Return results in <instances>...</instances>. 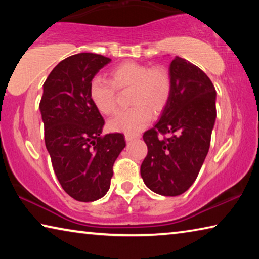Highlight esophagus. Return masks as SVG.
Returning a JSON list of instances; mask_svg holds the SVG:
<instances>
[{
  "label": "esophagus",
  "instance_id": "obj_1",
  "mask_svg": "<svg viewBox=\"0 0 259 259\" xmlns=\"http://www.w3.org/2000/svg\"><path fill=\"white\" fill-rule=\"evenodd\" d=\"M125 137V140L126 142H131V140H134V139H136V138H138L139 136H133V135H125L124 136Z\"/></svg>",
  "mask_w": 259,
  "mask_h": 259
}]
</instances>
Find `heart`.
<instances>
[{
  "instance_id": "obj_1",
  "label": "heart",
  "mask_w": 259,
  "mask_h": 259,
  "mask_svg": "<svg viewBox=\"0 0 259 259\" xmlns=\"http://www.w3.org/2000/svg\"><path fill=\"white\" fill-rule=\"evenodd\" d=\"M133 89L130 104L134 107L117 112L108 122L109 130L136 135L168 104L171 81L163 68L128 61L112 69L111 81L95 77L90 83L91 102L100 113L109 115L116 108V89Z\"/></svg>"
}]
</instances>
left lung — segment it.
Returning <instances> with one entry per match:
<instances>
[{
	"label": "left lung",
	"mask_w": 259,
	"mask_h": 259,
	"mask_svg": "<svg viewBox=\"0 0 259 259\" xmlns=\"http://www.w3.org/2000/svg\"><path fill=\"white\" fill-rule=\"evenodd\" d=\"M171 93L154 128L144 134L147 155L140 165L145 185L156 194L177 196L198 177L216 121V90L205 73L181 57L169 66ZM159 133L171 134L161 140Z\"/></svg>",
	"instance_id": "1"
}]
</instances>
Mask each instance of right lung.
<instances>
[{"label":"right lung","instance_id":"1","mask_svg":"<svg viewBox=\"0 0 259 259\" xmlns=\"http://www.w3.org/2000/svg\"><path fill=\"white\" fill-rule=\"evenodd\" d=\"M109 61L90 52L73 55L43 84L40 112L47 150L61 187L80 202L106 194L114 162L125 147L122 134L102 136L105 121L89 95L93 78Z\"/></svg>","mask_w":259,"mask_h":259}]
</instances>
